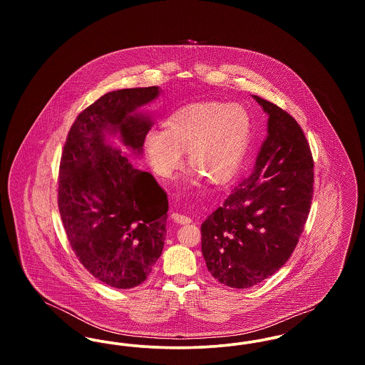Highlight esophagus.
I'll use <instances>...</instances> for the list:
<instances>
[{"instance_id": "obj_1", "label": "esophagus", "mask_w": 365, "mask_h": 365, "mask_svg": "<svg viewBox=\"0 0 365 365\" xmlns=\"http://www.w3.org/2000/svg\"><path fill=\"white\" fill-rule=\"evenodd\" d=\"M171 219L178 225H189V223H191V219L189 216H185V215L178 213V212L171 213Z\"/></svg>"}]
</instances>
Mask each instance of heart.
Instances as JSON below:
<instances>
[{
    "instance_id": "b5f03b06",
    "label": "heart",
    "mask_w": 365,
    "mask_h": 365,
    "mask_svg": "<svg viewBox=\"0 0 365 365\" xmlns=\"http://www.w3.org/2000/svg\"><path fill=\"white\" fill-rule=\"evenodd\" d=\"M253 135L247 109L238 104L202 101L185 105L173 112L165 128L150 130L143 150L152 171L170 179L180 167L183 152L195 170L213 185L228 183L238 174Z\"/></svg>"
}]
</instances>
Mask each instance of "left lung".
Instances as JSON below:
<instances>
[{"label": "left lung", "instance_id": "left-lung-1", "mask_svg": "<svg viewBox=\"0 0 365 365\" xmlns=\"http://www.w3.org/2000/svg\"><path fill=\"white\" fill-rule=\"evenodd\" d=\"M253 98L268 115L256 165L201 226L209 272L234 289L252 287L284 265L312 202V153L302 128L277 105Z\"/></svg>", "mask_w": 365, "mask_h": 365}]
</instances>
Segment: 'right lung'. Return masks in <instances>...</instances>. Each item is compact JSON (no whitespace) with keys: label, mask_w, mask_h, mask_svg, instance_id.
<instances>
[{"label":"right lung","mask_w":365,"mask_h":365,"mask_svg":"<svg viewBox=\"0 0 365 365\" xmlns=\"http://www.w3.org/2000/svg\"><path fill=\"white\" fill-rule=\"evenodd\" d=\"M160 94L157 86L106 93L71 127L58 173V209L76 257L115 289L145 282L167 235L168 200L153 175L135 168L109 137L134 155L153 125L138 108Z\"/></svg>","instance_id":"1"}]
</instances>
